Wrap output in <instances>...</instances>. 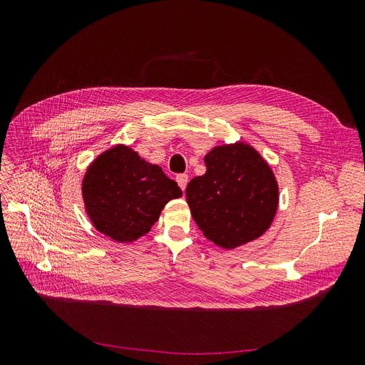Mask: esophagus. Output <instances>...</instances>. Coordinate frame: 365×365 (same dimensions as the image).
<instances>
[{"label":"esophagus","mask_w":365,"mask_h":365,"mask_svg":"<svg viewBox=\"0 0 365 365\" xmlns=\"http://www.w3.org/2000/svg\"><path fill=\"white\" fill-rule=\"evenodd\" d=\"M176 182H178V185L181 187V190L184 192L185 190V187H187V182H189V176L187 175H178L176 176Z\"/></svg>","instance_id":"esophagus-1"}]
</instances>
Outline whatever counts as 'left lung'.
I'll list each match as a JSON object with an SVG mask.
<instances>
[{
  "label": "left lung",
  "instance_id": "left-lung-1",
  "mask_svg": "<svg viewBox=\"0 0 365 365\" xmlns=\"http://www.w3.org/2000/svg\"><path fill=\"white\" fill-rule=\"evenodd\" d=\"M207 172L185 189L196 225L224 250L263 236L279 208V182L259 150L237 141L215 146L204 157Z\"/></svg>",
  "mask_w": 365,
  "mask_h": 365
}]
</instances>
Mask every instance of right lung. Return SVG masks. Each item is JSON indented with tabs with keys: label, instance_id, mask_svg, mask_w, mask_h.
Here are the masks:
<instances>
[{
	"label": "right lung",
	"instance_id": "obj_1",
	"mask_svg": "<svg viewBox=\"0 0 365 365\" xmlns=\"http://www.w3.org/2000/svg\"><path fill=\"white\" fill-rule=\"evenodd\" d=\"M182 192L157 164L126 145L102 152L82 180L85 212L97 231L120 244L148 235L163 208Z\"/></svg>",
	"mask_w": 365,
	"mask_h": 365
}]
</instances>
